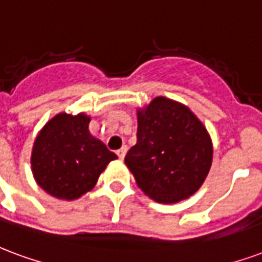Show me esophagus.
Masks as SVG:
<instances>
[{"instance_id": "esophagus-1", "label": "esophagus", "mask_w": 262, "mask_h": 262, "mask_svg": "<svg viewBox=\"0 0 262 262\" xmlns=\"http://www.w3.org/2000/svg\"><path fill=\"white\" fill-rule=\"evenodd\" d=\"M125 154H127V146H123L121 149L117 150L118 159H120V160H124V158H125Z\"/></svg>"}]
</instances>
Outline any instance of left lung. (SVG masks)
Returning <instances> with one entry per match:
<instances>
[{
  "mask_svg": "<svg viewBox=\"0 0 262 262\" xmlns=\"http://www.w3.org/2000/svg\"><path fill=\"white\" fill-rule=\"evenodd\" d=\"M137 118V144L124 162L139 188L159 204H176L195 194L213 156L201 120L186 104L163 96L139 107Z\"/></svg>",
  "mask_w": 262,
  "mask_h": 262,
  "instance_id": "left-lung-1",
  "label": "left lung"
}]
</instances>
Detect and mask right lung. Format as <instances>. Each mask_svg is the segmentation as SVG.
I'll return each instance as SVG.
<instances>
[{"label":"right lung","mask_w":262,"mask_h":262,"mask_svg":"<svg viewBox=\"0 0 262 262\" xmlns=\"http://www.w3.org/2000/svg\"><path fill=\"white\" fill-rule=\"evenodd\" d=\"M91 117L58 113L34 139L30 165L40 188L58 200L74 201L96 186L117 155L89 133Z\"/></svg>","instance_id":"1"}]
</instances>
